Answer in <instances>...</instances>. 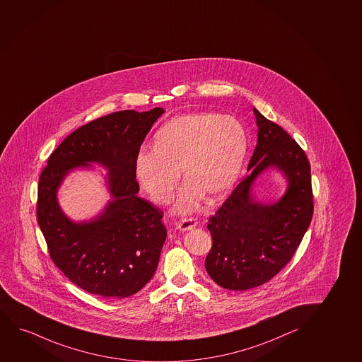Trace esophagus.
<instances>
[{"label": "esophagus", "instance_id": "esophagus-1", "mask_svg": "<svg viewBox=\"0 0 362 362\" xmlns=\"http://www.w3.org/2000/svg\"><path fill=\"white\" fill-rule=\"evenodd\" d=\"M197 223L196 218H186V219L181 220L179 224H176V226L181 231H188V230L194 229Z\"/></svg>", "mask_w": 362, "mask_h": 362}]
</instances>
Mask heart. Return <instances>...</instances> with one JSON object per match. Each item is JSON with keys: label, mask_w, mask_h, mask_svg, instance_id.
Here are the masks:
<instances>
[{"label": "heart", "mask_w": 362, "mask_h": 362, "mask_svg": "<svg viewBox=\"0 0 362 362\" xmlns=\"http://www.w3.org/2000/svg\"><path fill=\"white\" fill-rule=\"evenodd\" d=\"M247 136L231 116L211 112L187 114L170 119L134 159L141 187L156 203H166L182 170L186 183L180 189L175 211H193L206 197L220 201L231 191L243 169Z\"/></svg>", "instance_id": "obj_1"}]
</instances>
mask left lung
<instances>
[{"mask_svg": "<svg viewBox=\"0 0 362 362\" xmlns=\"http://www.w3.org/2000/svg\"><path fill=\"white\" fill-rule=\"evenodd\" d=\"M257 146L247 171L208 224L213 246L206 269L221 288L248 290L278 274L311 224V165L305 151L280 126L253 107ZM278 169L288 187L278 202L262 204L251 194L255 180Z\"/></svg>", "mask_w": 362, "mask_h": 362, "instance_id": "8db88e82", "label": "left lung"}]
</instances>
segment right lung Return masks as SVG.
<instances>
[{
	"label": "right lung",
	"instance_id": "right-lung-1",
	"mask_svg": "<svg viewBox=\"0 0 362 362\" xmlns=\"http://www.w3.org/2000/svg\"><path fill=\"white\" fill-rule=\"evenodd\" d=\"M164 112L117 111L84 124L56 148L40 175L37 218L51 259L88 293L129 298L156 273L166 228L160 209L137 196L134 159ZM92 163L108 170L112 199L99 216L77 223L60 209L57 192L69 172Z\"/></svg>",
	"mask_w": 362,
	"mask_h": 362
}]
</instances>
